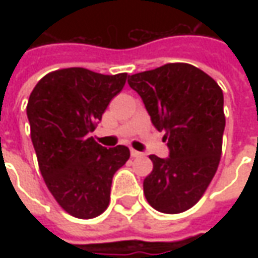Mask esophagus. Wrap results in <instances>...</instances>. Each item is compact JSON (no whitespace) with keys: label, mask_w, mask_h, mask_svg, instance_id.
I'll list each match as a JSON object with an SVG mask.
<instances>
[{"label":"esophagus","mask_w":258,"mask_h":258,"mask_svg":"<svg viewBox=\"0 0 258 258\" xmlns=\"http://www.w3.org/2000/svg\"><path fill=\"white\" fill-rule=\"evenodd\" d=\"M131 155L134 156V158H139V156H142V152H139V151H136V149H131Z\"/></svg>","instance_id":"34e87169"}]
</instances>
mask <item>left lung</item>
<instances>
[{
    "label": "left lung",
    "mask_w": 258,
    "mask_h": 258,
    "mask_svg": "<svg viewBox=\"0 0 258 258\" xmlns=\"http://www.w3.org/2000/svg\"><path fill=\"white\" fill-rule=\"evenodd\" d=\"M151 120L165 131L169 158L151 155L144 194L156 211L179 214L201 200L221 159L224 96L213 77L186 63H168L129 76Z\"/></svg>",
    "instance_id": "1"
}]
</instances>
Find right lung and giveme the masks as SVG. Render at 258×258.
Returning <instances> with one entry per match:
<instances>
[{
    "instance_id": "add662e5",
    "label": "right lung",
    "mask_w": 258,
    "mask_h": 258,
    "mask_svg": "<svg viewBox=\"0 0 258 258\" xmlns=\"http://www.w3.org/2000/svg\"><path fill=\"white\" fill-rule=\"evenodd\" d=\"M126 79L70 67L45 75L30 94L27 116L40 172L76 218H94L109 207L114 172L131 156L123 145L107 149L89 136Z\"/></svg>"
}]
</instances>
